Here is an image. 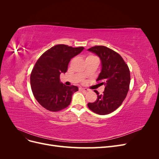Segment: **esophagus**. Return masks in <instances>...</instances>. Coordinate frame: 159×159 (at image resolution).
Segmentation results:
<instances>
[{
  "mask_svg": "<svg viewBox=\"0 0 159 159\" xmlns=\"http://www.w3.org/2000/svg\"><path fill=\"white\" fill-rule=\"evenodd\" d=\"M79 89H80V91H89L88 89H87V88H80Z\"/></svg>",
  "mask_w": 159,
  "mask_h": 159,
  "instance_id": "34e87169",
  "label": "esophagus"
}]
</instances>
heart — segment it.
I'll list each match as a JSON object with an SVG mask.
<instances>
[{
	"mask_svg": "<svg viewBox=\"0 0 159 159\" xmlns=\"http://www.w3.org/2000/svg\"><path fill=\"white\" fill-rule=\"evenodd\" d=\"M94 57H96L94 56H92V55H89V56H88L87 57H86V60H87V59H90V58H94ZM84 75H85V73H84Z\"/></svg>",
	"mask_w": 159,
	"mask_h": 159,
	"instance_id": "obj_1",
	"label": "heart"
}]
</instances>
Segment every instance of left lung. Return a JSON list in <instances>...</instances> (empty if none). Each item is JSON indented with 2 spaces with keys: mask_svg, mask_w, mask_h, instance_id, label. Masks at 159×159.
Listing matches in <instances>:
<instances>
[{
  "mask_svg": "<svg viewBox=\"0 0 159 159\" xmlns=\"http://www.w3.org/2000/svg\"><path fill=\"white\" fill-rule=\"evenodd\" d=\"M88 50L99 57L102 70L96 81H102L98 85H105L103 93L95 91L98 99L88 106L95 113L107 115L116 110L126 98L131 81L130 71L122 57L106 46H95Z\"/></svg>",
  "mask_w": 159,
  "mask_h": 159,
  "instance_id": "left-lung-1",
  "label": "left lung"
}]
</instances>
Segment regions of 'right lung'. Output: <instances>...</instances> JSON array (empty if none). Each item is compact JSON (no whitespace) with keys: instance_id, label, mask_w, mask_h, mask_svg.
I'll return each instance as SVG.
<instances>
[{"instance_id":"add662e5","label":"right lung","mask_w":159,"mask_h":159,"mask_svg":"<svg viewBox=\"0 0 159 159\" xmlns=\"http://www.w3.org/2000/svg\"><path fill=\"white\" fill-rule=\"evenodd\" d=\"M84 49V47L56 45L37 60L30 75V85L34 96L43 107L56 112L70 104L72 95L78 88L65 85L60 81V75L68 70L70 60Z\"/></svg>"}]
</instances>
